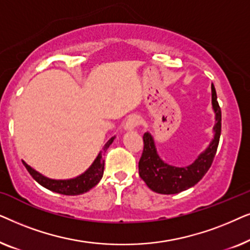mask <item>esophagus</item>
I'll return each instance as SVG.
<instances>
[{
	"instance_id": "esophagus-1",
	"label": "esophagus",
	"mask_w": 250,
	"mask_h": 250,
	"mask_svg": "<svg viewBox=\"0 0 250 250\" xmlns=\"http://www.w3.org/2000/svg\"><path fill=\"white\" fill-rule=\"evenodd\" d=\"M139 123H140V119L138 116L132 115V116H129L127 119H126L124 128L126 129V131H132V129H134L136 126L139 125Z\"/></svg>"
}]
</instances>
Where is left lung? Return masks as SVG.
Returning <instances> with one entry per match:
<instances>
[{
    "label": "left lung",
    "instance_id": "1",
    "mask_svg": "<svg viewBox=\"0 0 250 250\" xmlns=\"http://www.w3.org/2000/svg\"><path fill=\"white\" fill-rule=\"evenodd\" d=\"M211 105L215 114L213 127L214 136L206 149L197 157L192 164L177 167L169 165L160 158L157 152L156 143L150 132L143 135L145 148L139 162V174L149 189L162 194H174L190 189L203 179L213 163L221 136V108L217 102V95L211 84Z\"/></svg>",
    "mask_w": 250,
    "mask_h": 250
}]
</instances>
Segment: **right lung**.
<instances>
[{
  "label": "right lung",
  "mask_w": 250,
  "mask_h": 250,
  "mask_svg": "<svg viewBox=\"0 0 250 250\" xmlns=\"http://www.w3.org/2000/svg\"><path fill=\"white\" fill-rule=\"evenodd\" d=\"M116 136H112L111 139L108 140V142L105 143L104 146V151L99 152L97 158L94 159V162L92 163V165L85 170L83 174L78 175L74 179L69 180H53L49 179V177L44 176L43 174H41L32 168L28 164L25 162L23 165L28 170L30 175L33 176V179L36 181L37 183L41 186L46 188L47 190L53 191V192L60 193V194H66V196H77V194H82L87 192L88 190H91L92 188L97 186L102 179L104 175V160L102 158V153L105 152L112 142H114Z\"/></svg>",
  "instance_id": "1"
}]
</instances>
